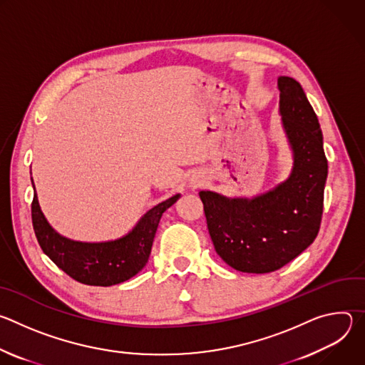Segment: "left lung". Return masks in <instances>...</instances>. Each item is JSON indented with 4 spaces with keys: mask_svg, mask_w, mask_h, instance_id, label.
I'll return each instance as SVG.
<instances>
[{
    "mask_svg": "<svg viewBox=\"0 0 365 365\" xmlns=\"http://www.w3.org/2000/svg\"><path fill=\"white\" fill-rule=\"evenodd\" d=\"M277 85L283 125L294 153L290 178L252 199L199 192L215 251L244 273L282 269L315 241L322 221L328 160L321 125L296 79L280 76Z\"/></svg>",
    "mask_w": 365,
    "mask_h": 365,
    "instance_id": "obj_1",
    "label": "left lung"
}]
</instances>
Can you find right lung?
Here are the masks:
<instances>
[{
  "label": "right lung",
  "mask_w": 365,
  "mask_h": 365,
  "mask_svg": "<svg viewBox=\"0 0 365 365\" xmlns=\"http://www.w3.org/2000/svg\"><path fill=\"white\" fill-rule=\"evenodd\" d=\"M179 196L175 195L151 207L128 235L110 242L89 244L59 235L47 224L34 195L33 230L43 252L69 277L89 286H113L131 279L145 266L159 221Z\"/></svg>",
  "instance_id": "1"
}]
</instances>
